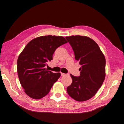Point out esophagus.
Returning <instances> with one entry per match:
<instances>
[{"mask_svg": "<svg viewBox=\"0 0 124 124\" xmlns=\"http://www.w3.org/2000/svg\"><path fill=\"white\" fill-rule=\"evenodd\" d=\"M61 76H64L65 75V74L64 73H61Z\"/></svg>", "mask_w": 124, "mask_h": 124, "instance_id": "obj_1", "label": "esophagus"}]
</instances>
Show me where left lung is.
<instances>
[{
  "label": "left lung",
  "instance_id": "8db88e82",
  "mask_svg": "<svg viewBox=\"0 0 124 124\" xmlns=\"http://www.w3.org/2000/svg\"><path fill=\"white\" fill-rule=\"evenodd\" d=\"M65 38L72 47L75 60L82 66L79 76L70 74L72 83L67 87V92L76 101L88 100L96 94L104 82L105 56L98 44L89 37L76 35Z\"/></svg>",
  "mask_w": 124,
  "mask_h": 124
}]
</instances>
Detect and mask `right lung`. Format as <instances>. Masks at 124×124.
Listing matches in <instances>:
<instances>
[{"label":"right lung","mask_w":124,"mask_h":124,"mask_svg":"<svg viewBox=\"0 0 124 124\" xmlns=\"http://www.w3.org/2000/svg\"><path fill=\"white\" fill-rule=\"evenodd\" d=\"M68 41L52 35L35 38L28 43L17 61V72L24 92L34 99H40L50 91L61 76L45 68L52 60L55 50Z\"/></svg>","instance_id":"add662e5"}]
</instances>
